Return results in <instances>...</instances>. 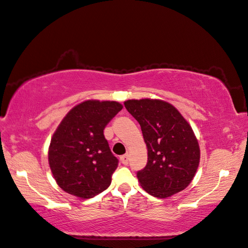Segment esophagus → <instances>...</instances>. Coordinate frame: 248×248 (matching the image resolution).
<instances>
[{
	"mask_svg": "<svg viewBox=\"0 0 248 248\" xmlns=\"http://www.w3.org/2000/svg\"><path fill=\"white\" fill-rule=\"evenodd\" d=\"M120 161L124 165H128L129 164V155H124L120 156Z\"/></svg>",
	"mask_w": 248,
	"mask_h": 248,
	"instance_id": "1",
	"label": "esophagus"
}]
</instances>
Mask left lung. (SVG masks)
<instances>
[{
	"label": "left lung",
	"mask_w": 248,
	"mask_h": 248,
	"mask_svg": "<svg viewBox=\"0 0 248 248\" xmlns=\"http://www.w3.org/2000/svg\"><path fill=\"white\" fill-rule=\"evenodd\" d=\"M124 107L139 121L148 149L147 164L136 173L141 187L157 198L183 191L200 159L191 125L175 107L161 100H128Z\"/></svg>",
	"instance_id": "left-lung-1"
}]
</instances>
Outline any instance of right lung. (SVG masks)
I'll use <instances>...</instances> for the list:
<instances>
[{
    "label": "right lung",
    "instance_id": "obj_1",
    "mask_svg": "<svg viewBox=\"0 0 248 248\" xmlns=\"http://www.w3.org/2000/svg\"><path fill=\"white\" fill-rule=\"evenodd\" d=\"M123 108L115 101L88 100L62 120L49 148V164L57 184L77 197L93 198L112 182L118 159L103 130Z\"/></svg>",
    "mask_w": 248,
    "mask_h": 248
}]
</instances>
